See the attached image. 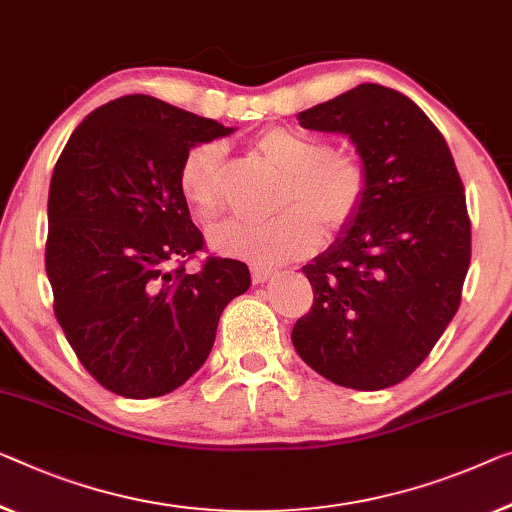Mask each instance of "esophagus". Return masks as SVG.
Wrapping results in <instances>:
<instances>
[{
    "mask_svg": "<svg viewBox=\"0 0 512 512\" xmlns=\"http://www.w3.org/2000/svg\"><path fill=\"white\" fill-rule=\"evenodd\" d=\"M250 273H253V282H255V285H262V282L269 280L276 271L266 269V266H257V264H255L253 269H250Z\"/></svg>",
    "mask_w": 512,
    "mask_h": 512,
    "instance_id": "obj_1",
    "label": "esophagus"
}]
</instances>
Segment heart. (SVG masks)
<instances>
[{"label":"heart","mask_w":512,"mask_h":512,"mask_svg":"<svg viewBox=\"0 0 512 512\" xmlns=\"http://www.w3.org/2000/svg\"><path fill=\"white\" fill-rule=\"evenodd\" d=\"M255 151L285 172L276 207L266 220L230 218L213 225L207 243L213 253L255 264H282L308 255L324 225L338 232L352 223L368 193V174L358 158L333 154L329 144L296 128L273 126L259 133ZM225 147L204 142L188 151L179 170V190L188 209L207 220L223 202Z\"/></svg>","instance_id":"obj_1"}]
</instances>
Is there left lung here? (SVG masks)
<instances>
[{
  "mask_svg": "<svg viewBox=\"0 0 512 512\" xmlns=\"http://www.w3.org/2000/svg\"><path fill=\"white\" fill-rule=\"evenodd\" d=\"M299 121L349 137L368 193L338 239L303 266L315 305L294 324V349L338 386L400 384L451 324L469 271L471 223L451 149L411 98L372 82Z\"/></svg>",
  "mask_w": 512,
  "mask_h": 512,
  "instance_id": "1",
  "label": "left lung"
}]
</instances>
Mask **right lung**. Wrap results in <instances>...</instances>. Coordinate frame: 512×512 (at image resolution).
Returning a JSON list of instances; mask_svg holds the SVG:
<instances>
[{
    "label": "right lung",
    "mask_w": 512,
    "mask_h": 512,
    "mask_svg": "<svg viewBox=\"0 0 512 512\" xmlns=\"http://www.w3.org/2000/svg\"><path fill=\"white\" fill-rule=\"evenodd\" d=\"M234 131L131 94L87 114L61 151L45 271L68 345L112 393L144 400L186 384L211 354L225 305L248 292L239 259L170 269L204 246L179 190L183 158Z\"/></svg>",
    "instance_id": "add662e5"
}]
</instances>
